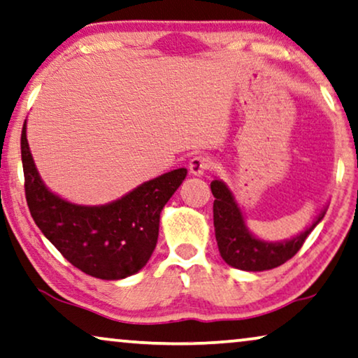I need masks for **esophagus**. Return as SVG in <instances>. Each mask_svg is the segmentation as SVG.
Here are the masks:
<instances>
[{
  "label": "esophagus",
  "mask_w": 358,
  "mask_h": 358,
  "mask_svg": "<svg viewBox=\"0 0 358 358\" xmlns=\"http://www.w3.org/2000/svg\"><path fill=\"white\" fill-rule=\"evenodd\" d=\"M212 161L210 157L204 156V154H196L189 161V172L193 175H204L207 170H210Z\"/></svg>",
  "instance_id": "1"
}]
</instances>
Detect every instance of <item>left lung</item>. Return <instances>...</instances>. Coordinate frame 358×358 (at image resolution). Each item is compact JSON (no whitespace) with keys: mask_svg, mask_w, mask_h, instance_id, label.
Here are the masks:
<instances>
[{"mask_svg":"<svg viewBox=\"0 0 358 358\" xmlns=\"http://www.w3.org/2000/svg\"><path fill=\"white\" fill-rule=\"evenodd\" d=\"M210 189L215 197L213 201V227H215L218 250L228 265L244 271L271 270L287 262L299 252L308 234L324 217L323 210L306 231L289 241H260L252 233H249L243 212L227 185L223 181L213 180Z\"/></svg>","mask_w":358,"mask_h":358,"instance_id":"8db88e82","label":"left lung"}]
</instances>
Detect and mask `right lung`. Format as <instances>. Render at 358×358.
I'll use <instances>...</instances> for the list:
<instances>
[{"label":"right lung","mask_w":358,"mask_h":358,"mask_svg":"<svg viewBox=\"0 0 358 358\" xmlns=\"http://www.w3.org/2000/svg\"><path fill=\"white\" fill-rule=\"evenodd\" d=\"M20 154L31 218L64 259L101 280L127 278L148 264L157 243L161 210L185 180L186 169L149 180L110 204L77 206L43 185L27 143L25 124Z\"/></svg>","instance_id":"add662e5"}]
</instances>
